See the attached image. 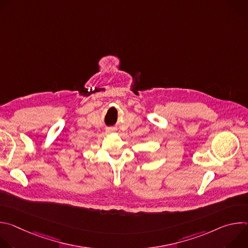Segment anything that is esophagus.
I'll list each match as a JSON object with an SVG mask.
<instances>
[{"instance_id":"1","label":"esophagus","mask_w":248,"mask_h":248,"mask_svg":"<svg viewBox=\"0 0 248 248\" xmlns=\"http://www.w3.org/2000/svg\"><path fill=\"white\" fill-rule=\"evenodd\" d=\"M108 132L111 133V132H113V130H112V129H108Z\"/></svg>"}]
</instances>
